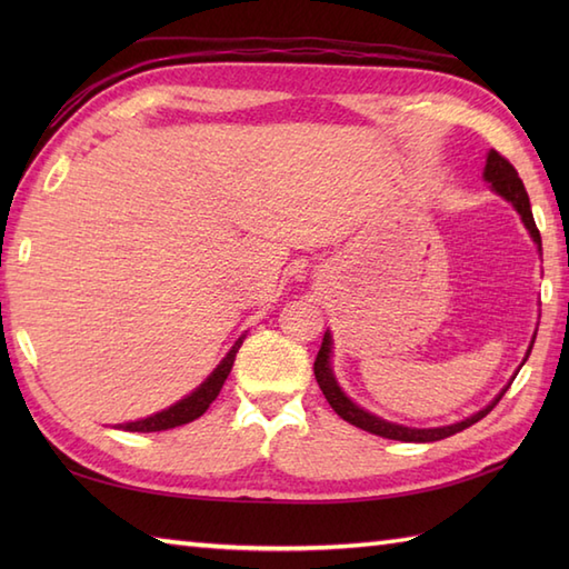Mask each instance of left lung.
I'll return each instance as SVG.
<instances>
[{
    "instance_id": "1",
    "label": "left lung",
    "mask_w": 569,
    "mask_h": 569,
    "mask_svg": "<svg viewBox=\"0 0 569 569\" xmlns=\"http://www.w3.org/2000/svg\"><path fill=\"white\" fill-rule=\"evenodd\" d=\"M485 180L489 183V188L497 192V196H501L506 202L513 204V210L521 214V222L523 227L528 229L530 239L536 241L538 247V253H542V244H540V232L536 227V220H533V210H530V200H528V192L523 188V180L518 178L516 168L503 159V156L499 151H489L487 153V166H485ZM536 335L538 330L533 332V337H530V345H528V352L521 361V367L526 365V359L530 355V349H533V342H536ZM316 379L320 383V391L325 393V398H328V403L335 408V413L340 416L342 420L352 422V426L367 430L371 435H379V438H389V440H401V442H435V440H445L450 438V435L455 432H462L465 428L475 426L477 420L485 418L489 410L497 406L501 401V396L509 391L511 381L516 379V373L511 377V381L503 386V389L493 396V401L489 406H485L481 410H477V413H471L469 418L465 420H457V422H450V426H440V428H408V426H398V422H391V420H383L379 416L369 413V410H365L361 406H357L352 398H349L342 386L337 383V377L332 371V335L330 330L325 332L322 337V347L318 352V359H316Z\"/></svg>"
}]
</instances>
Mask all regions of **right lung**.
Returning <instances> with one entry per match:
<instances>
[{"mask_svg":"<svg viewBox=\"0 0 569 569\" xmlns=\"http://www.w3.org/2000/svg\"><path fill=\"white\" fill-rule=\"evenodd\" d=\"M247 335H241L239 340L232 345V349L222 357L220 365L212 369V373L208 379H204L198 389H192L188 396L180 398L173 406H168L159 413H153L149 418H139V420H131V422H119V430H129V432H159V430H171L178 426H186V422H192L196 418H200L204 410L210 408V403L217 398V393L222 391V386L229 377V371H232L234 365V357L239 352L241 342H244Z\"/></svg>","mask_w":569,"mask_h":569,"instance_id":"obj_1","label":"right lung"}]
</instances>
